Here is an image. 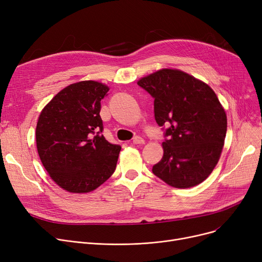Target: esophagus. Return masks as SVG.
I'll return each mask as SVG.
<instances>
[{
  "label": "esophagus",
  "mask_w": 262,
  "mask_h": 262,
  "mask_svg": "<svg viewBox=\"0 0 262 262\" xmlns=\"http://www.w3.org/2000/svg\"><path fill=\"white\" fill-rule=\"evenodd\" d=\"M144 140L141 138V137H139V136H136L135 138L133 139V143L134 144H144Z\"/></svg>",
  "instance_id": "1"
}]
</instances>
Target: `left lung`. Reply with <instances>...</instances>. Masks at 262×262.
<instances>
[{
	"label": "left lung",
	"mask_w": 262,
	"mask_h": 262,
	"mask_svg": "<svg viewBox=\"0 0 262 262\" xmlns=\"http://www.w3.org/2000/svg\"><path fill=\"white\" fill-rule=\"evenodd\" d=\"M154 98L155 120L169 125L163 156L153 173L174 188L207 178L221 157L227 130L225 109L201 79L177 69H161L137 81Z\"/></svg>",
	"instance_id": "8db88e82"
}]
</instances>
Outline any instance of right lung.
I'll return each mask as SVG.
<instances>
[{"label":"right lung","mask_w":262,"mask_h":262,"mask_svg":"<svg viewBox=\"0 0 262 262\" xmlns=\"http://www.w3.org/2000/svg\"><path fill=\"white\" fill-rule=\"evenodd\" d=\"M109 87L95 80L74 82L43 107L36 126L37 150L50 177L71 193L99 188L116 170L121 146L101 134V101Z\"/></svg>","instance_id":"1"}]
</instances>
